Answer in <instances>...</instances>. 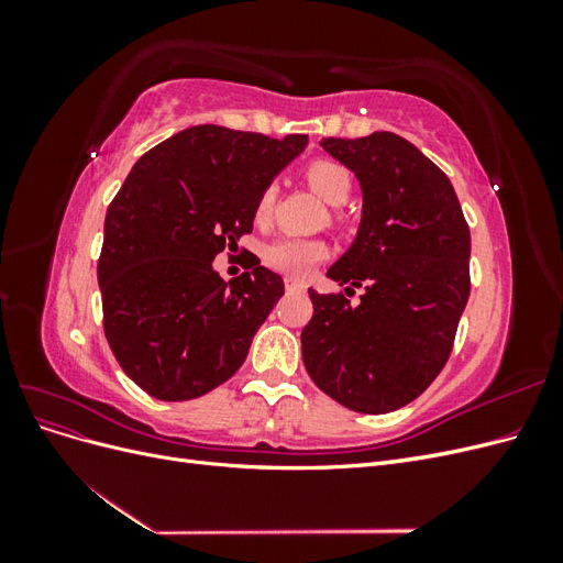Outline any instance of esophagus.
<instances>
[{"label": "esophagus", "mask_w": 563, "mask_h": 563, "mask_svg": "<svg viewBox=\"0 0 563 563\" xmlns=\"http://www.w3.org/2000/svg\"><path fill=\"white\" fill-rule=\"evenodd\" d=\"M284 286H286L288 294H291V291H305V284L298 282V279H291V277H288V279L284 282Z\"/></svg>", "instance_id": "34e87169"}]
</instances>
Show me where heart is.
Here are the masks:
<instances>
[{"label":"heart","instance_id":"obj_1","mask_svg":"<svg viewBox=\"0 0 563 563\" xmlns=\"http://www.w3.org/2000/svg\"><path fill=\"white\" fill-rule=\"evenodd\" d=\"M305 180L331 207L345 203L352 192V174L345 164L335 159H314L305 166ZM277 203V185L267 183L255 199V223H267ZM329 255V244L317 236H282L265 246V265L294 279H305Z\"/></svg>","mask_w":563,"mask_h":563}]
</instances>
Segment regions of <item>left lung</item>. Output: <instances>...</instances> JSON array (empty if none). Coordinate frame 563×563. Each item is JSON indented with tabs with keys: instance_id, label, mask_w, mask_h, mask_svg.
I'll return each instance as SVG.
<instances>
[{
	"instance_id": "1",
	"label": "left lung",
	"mask_w": 563,
	"mask_h": 563,
	"mask_svg": "<svg viewBox=\"0 0 563 563\" xmlns=\"http://www.w3.org/2000/svg\"><path fill=\"white\" fill-rule=\"evenodd\" d=\"M321 145L364 192L360 234L329 277L366 294L352 308L343 294L310 288L302 362L317 387L352 411H397L451 356L470 298V228L446 174L401 135Z\"/></svg>"
}]
</instances>
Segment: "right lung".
Returning <instances> with one entry per match:
<instances>
[{"label": "right lung", "mask_w": 563, "mask_h": 563, "mask_svg": "<svg viewBox=\"0 0 563 563\" xmlns=\"http://www.w3.org/2000/svg\"><path fill=\"white\" fill-rule=\"evenodd\" d=\"M305 145L203 124L133 164L108 207L98 284L114 360L150 397H201L244 364L284 282L253 255L228 284L213 258L253 230L255 199Z\"/></svg>", "instance_id": "right-lung-1"}]
</instances>
